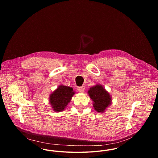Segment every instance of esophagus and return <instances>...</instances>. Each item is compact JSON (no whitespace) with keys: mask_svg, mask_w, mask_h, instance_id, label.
<instances>
[{"mask_svg":"<svg viewBox=\"0 0 158 158\" xmlns=\"http://www.w3.org/2000/svg\"><path fill=\"white\" fill-rule=\"evenodd\" d=\"M77 90L80 92H83L85 90V86H79L77 87Z\"/></svg>","mask_w":158,"mask_h":158,"instance_id":"obj_1","label":"esophagus"}]
</instances>
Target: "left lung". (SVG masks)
I'll list each match as a JSON object with an SVG mask.
<instances>
[{
	"label": "left lung",
	"mask_w": 158,
	"mask_h": 158,
	"mask_svg": "<svg viewBox=\"0 0 158 158\" xmlns=\"http://www.w3.org/2000/svg\"><path fill=\"white\" fill-rule=\"evenodd\" d=\"M88 94L93 101L94 110L98 113H104L106 109L112 104L111 95L100 84L90 87Z\"/></svg>",
	"instance_id": "8db88e82"
}]
</instances>
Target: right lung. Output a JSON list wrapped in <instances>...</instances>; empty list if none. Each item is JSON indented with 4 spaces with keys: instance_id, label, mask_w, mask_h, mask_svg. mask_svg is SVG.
<instances>
[{
    "instance_id": "obj_1",
    "label": "right lung",
    "mask_w": 158,
    "mask_h": 158,
    "mask_svg": "<svg viewBox=\"0 0 158 158\" xmlns=\"http://www.w3.org/2000/svg\"><path fill=\"white\" fill-rule=\"evenodd\" d=\"M75 92L70 86L61 85L50 94L49 103L55 112L63 111L70 102Z\"/></svg>"
}]
</instances>
